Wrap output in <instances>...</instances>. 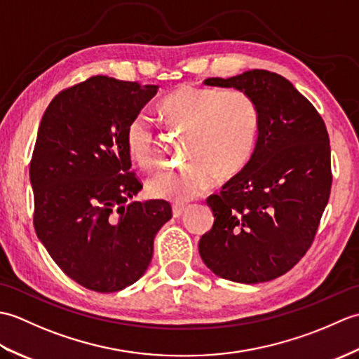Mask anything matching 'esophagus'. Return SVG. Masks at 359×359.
Here are the masks:
<instances>
[{"label":"esophagus","mask_w":359,"mask_h":359,"mask_svg":"<svg viewBox=\"0 0 359 359\" xmlns=\"http://www.w3.org/2000/svg\"><path fill=\"white\" fill-rule=\"evenodd\" d=\"M185 210H187L185 205H177V203H175L174 207H172V216L174 217H182V216H184Z\"/></svg>","instance_id":"esophagus-1"}]
</instances>
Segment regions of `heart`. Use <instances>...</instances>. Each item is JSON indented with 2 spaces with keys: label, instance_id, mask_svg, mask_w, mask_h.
Masks as SVG:
<instances>
[{
  "label": "heart",
  "instance_id": "b5f03b06",
  "mask_svg": "<svg viewBox=\"0 0 359 359\" xmlns=\"http://www.w3.org/2000/svg\"><path fill=\"white\" fill-rule=\"evenodd\" d=\"M157 112L168 126L187 133L185 156L193 160L148 180V193L156 199H193L215 185L217 174L224 179L239 174L255 154L261 116L247 93L180 85L160 100ZM126 148L144 170L157 165L158 143L147 117L129 121Z\"/></svg>",
  "mask_w": 359,
  "mask_h": 359
}]
</instances>
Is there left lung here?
Masks as SVG:
<instances>
[{
  "mask_svg": "<svg viewBox=\"0 0 359 359\" xmlns=\"http://www.w3.org/2000/svg\"><path fill=\"white\" fill-rule=\"evenodd\" d=\"M207 86L233 88L256 102L259 137L250 163L208 197L212 228L202 261L217 276L257 284L276 279L311 245L332 188L330 140L324 120L280 75L253 69Z\"/></svg>",
  "mask_w": 359,
  "mask_h": 359,
  "instance_id": "8db88e82",
  "label": "left lung"
}]
</instances>
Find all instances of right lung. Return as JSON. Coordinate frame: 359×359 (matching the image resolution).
<instances>
[{
  "label": "right lung",
  "instance_id": "right-lung-1",
  "mask_svg": "<svg viewBox=\"0 0 359 359\" xmlns=\"http://www.w3.org/2000/svg\"><path fill=\"white\" fill-rule=\"evenodd\" d=\"M157 90L97 75L53 98L38 129L29 171L36 236L67 276L98 293L143 276L172 216L165 201L126 205L142 189L126 128Z\"/></svg>",
  "mask_w": 359,
  "mask_h": 359
}]
</instances>
